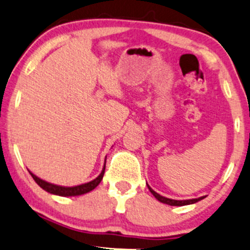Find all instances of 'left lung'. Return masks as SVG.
I'll return each instance as SVG.
<instances>
[{"label": "left lung", "mask_w": 250, "mask_h": 250, "mask_svg": "<svg viewBox=\"0 0 250 250\" xmlns=\"http://www.w3.org/2000/svg\"><path fill=\"white\" fill-rule=\"evenodd\" d=\"M149 190H150V193L154 195L155 197H156L157 200L160 201V202L162 203H167V205H170V206H186V205H191V203H195L197 202V201L202 200L203 197H199V199H193V200H183V201H180V200H171V199H167V197L165 196H161L160 194H157L156 191H154L153 189L148 186Z\"/></svg>", "instance_id": "1"}]
</instances>
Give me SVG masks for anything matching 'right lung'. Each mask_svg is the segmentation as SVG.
<instances>
[{
    "mask_svg": "<svg viewBox=\"0 0 250 250\" xmlns=\"http://www.w3.org/2000/svg\"><path fill=\"white\" fill-rule=\"evenodd\" d=\"M104 169H105V163H104V167H103L102 173L96 177L95 180L90 181V182L84 183V185H80V186H75V187H61V186H55V185H51V183L45 182L39 177L35 176L33 173H30L31 177L35 180V182L37 185L40 186L42 189H44L45 191L50 194H55V195H60V196H76V195H82L85 193H89L93 189H95L99 183L102 181L103 175H104Z\"/></svg>",
    "mask_w": 250,
    "mask_h": 250,
    "instance_id": "right-lung-1",
    "label": "right lung"
}]
</instances>
